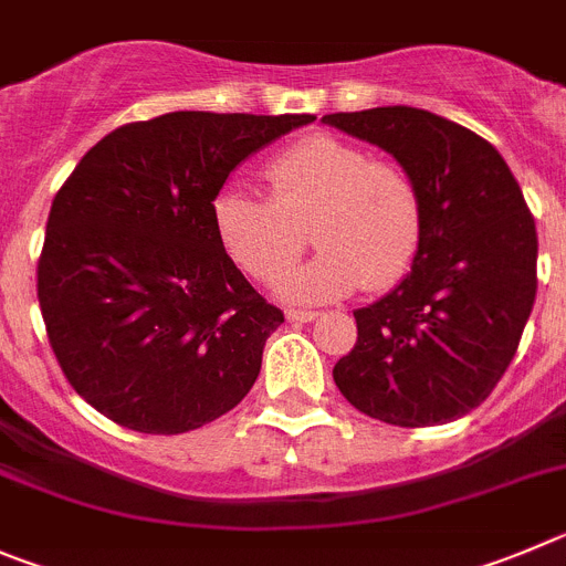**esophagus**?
Listing matches in <instances>:
<instances>
[{
	"label": "esophagus",
	"mask_w": 566,
	"mask_h": 566,
	"mask_svg": "<svg viewBox=\"0 0 566 566\" xmlns=\"http://www.w3.org/2000/svg\"><path fill=\"white\" fill-rule=\"evenodd\" d=\"M319 311H311V308H289L286 311V319L289 323H311V319H317Z\"/></svg>",
	"instance_id": "obj_1"
}]
</instances>
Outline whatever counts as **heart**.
<instances>
[{
  "mask_svg": "<svg viewBox=\"0 0 566 566\" xmlns=\"http://www.w3.org/2000/svg\"><path fill=\"white\" fill-rule=\"evenodd\" d=\"M269 196L224 188L212 227L227 255L261 283H274L311 241L319 252L283 280L297 303L345 297L365 286H398L421 258L427 201L418 181L365 145L314 134L266 165Z\"/></svg>",
  "mask_w": 566,
  "mask_h": 566,
  "instance_id": "b5f03b06",
  "label": "heart"
}]
</instances>
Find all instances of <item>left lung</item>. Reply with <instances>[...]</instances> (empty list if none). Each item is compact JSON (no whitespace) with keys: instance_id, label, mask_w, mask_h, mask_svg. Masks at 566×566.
Here are the masks:
<instances>
[{"instance_id":"obj_1","label":"left lung","mask_w":566,"mask_h":566,"mask_svg":"<svg viewBox=\"0 0 566 566\" xmlns=\"http://www.w3.org/2000/svg\"><path fill=\"white\" fill-rule=\"evenodd\" d=\"M398 159L427 201V238L387 297L354 311L356 345L334 367L342 396L392 427L463 418L511 365L536 300V221L480 134L412 106L325 114Z\"/></svg>"}]
</instances>
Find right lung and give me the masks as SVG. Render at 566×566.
I'll list each match as a JSON object with an SVG mask.
<instances>
[{
	"instance_id": "add662e5",
	"label": "right lung",
	"mask_w": 566,
	"mask_h": 566,
	"mask_svg": "<svg viewBox=\"0 0 566 566\" xmlns=\"http://www.w3.org/2000/svg\"><path fill=\"white\" fill-rule=\"evenodd\" d=\"M314 114L170 112L92 145L55 193L39 305L66 381L108 421L179 434L252 390L283 311L212 227L227 176Z\"/></svg>"
}]
</instances>
